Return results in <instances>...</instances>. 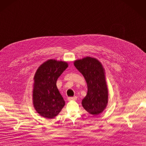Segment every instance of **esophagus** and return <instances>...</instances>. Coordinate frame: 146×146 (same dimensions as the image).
<instances>
[{
    "mask_svg": "<svg viewBox=\"0 0 146 146\" xmlns=\"http://www.w3.org/2000/svg\"><path fill=\"white\" fill-rule=\"evenodd\" d=\"M77 99V98L76 96H74V97H69L68 98V100H75Z\"/></svg>",
    "mask_w": 146,
    "mask_h": 146,
    "instance_id": "esophagus-1",
    "label": "esophagus"
}]
</instances>
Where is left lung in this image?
<instances>
[{
  "mask_svg": "<svg viewBox=\"0 0 146 146\" xmlns=\"http://www.w3.org/2000/svg\"><path fill=\"white\" fill-rule=\"evenodd\" d=\"M74 65L83 74L88 86L82 106L90 114L99 115L106 109L109 98L105 69L98 59L91 57L76 60Z\"/></svg>",
  "mask_w": 146,
  "mask_h": 146,
  "instance_id": "obj_1",
  "label": "left lung"
}]
</instances>
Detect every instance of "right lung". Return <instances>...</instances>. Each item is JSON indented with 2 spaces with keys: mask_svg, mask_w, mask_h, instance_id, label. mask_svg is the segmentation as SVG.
I'll list each match as a JSON object with an SVG mask.
<instances>
[{
  "mask_svg": "<svg viewBox=\"0 0 146 146\" xmlns=\"http://www.w3.org/2000/svg\"><path fill=\"white\" fill-rule=\"evenodd\" d=\"M68 66L66 62L50 59L37 69L34 76L33 104L41 117L54 118L64 107L65 100L56 83L58 77Z\"/></svg>",
  "mask_w": 146,
  "mask_h": 146,
  "instance_id": "right-lung-1",
  "label": "right lung"
}]
</instances>
